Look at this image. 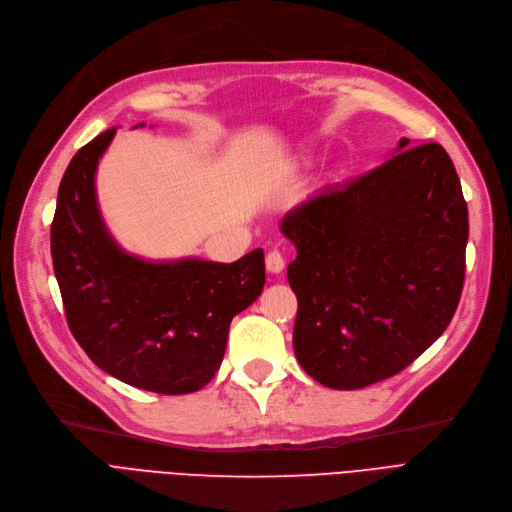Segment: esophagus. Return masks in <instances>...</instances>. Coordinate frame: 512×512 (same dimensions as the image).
I'll use <instances>...</instances> for the list:
<instances>
[{"mask_svg":"<svg viewBox=\"0 0 512 512\" xmlns=\"http://www.w3.org/2000/svg\"><path fill=\"white\" fill-rule=\"evenodd\" d=\"M283 269H285V260H283L281 252H279V250L269 252V254H267V271L273 273V275H277V273H281Z\"/></svg>","mask_w":512,"mask_h":512,"instance_id":"obj_1","label":"esophagus"}]
</instances>
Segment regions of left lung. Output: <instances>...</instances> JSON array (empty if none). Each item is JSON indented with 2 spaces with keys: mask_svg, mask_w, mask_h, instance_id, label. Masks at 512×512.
<instances>
[{
  "mask_svg": "<svg viewBox=\"0 0 512 512\" xmlns=\"http://www.w3.org/2000/svg\"><path fill=\"white\" fill-rule=\"evenodd\" d=\"M281 233L298 252L294 353L323 386L355 391L399 374L458 309L468 210L437 142L401 138L376 170L300 201Z\"/></svg>",
  "mask_w": 512,
  "mask_h": 512,
  "instance_id": "obj_1",
  "label": "left lung"
}]
</instances>
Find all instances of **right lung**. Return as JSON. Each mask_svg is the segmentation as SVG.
<instances>
[{
    "instance_id": "right-lung-1",
    "label": "right lung",
    "mask_w": 512,
    "mask_h": 512,
    "mask_svg": "<svg viewBox=\"0 0 512 512\" xmlns=\"http://www.w3.org/2000/svg\"><path fill=\"white\" fill-rule=\"evenodd\" d=\"M115 132L81 147L58 187L50 241L69 330L113 378L159 395L195 393L218 372L233 317L262 294L264 252L227 264L151 262L121 250L94 185Z\"/></svg>"
}]
</instances>
